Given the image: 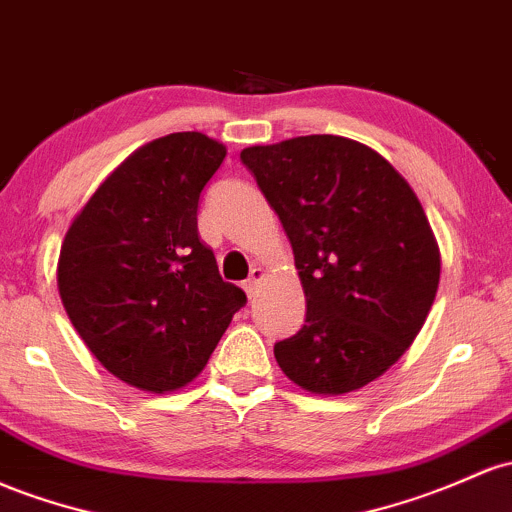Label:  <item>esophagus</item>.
I'll list each match as a JSON object with an SVG mask.
<instances>
[{
  "label": "esophagus",
  "mask_w": 512,
  "mask_h": 512,
  "mask_svg": "<svg viewBox=\"0 0 512 512\" xmlns=\"http://www.w3.org/2000/svg\"><path fill=\"white\" fill-rule=\"evenodd\" d=\"M265 279H267L265 269H262V267H252L250 279H247V282H245V291H247V296H250V299H255L257 291H260V286H262V282H265Z\"/></svg>",
  "instance_id": "1"
}]
</instances>
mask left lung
I'll list each match as a JSON object with an SVG mask.
<instances>
[{"label":"left lung","mask_w":512,"mask_h":512,"mask_svg":"<svg viewBox=\"0 0 512 512\" xmlns=\"http://www.w3.org/2000/svg\"><path fill=\"white\" fill-rule=\"evenodd\" d=\"M294 247L306 323L274 345L303 391L340 396L389 372L425 325L440 247L411 184L369 145L299 136L240 153Z\"/></svg>","instance_id":"obj_1"}]
</instances>
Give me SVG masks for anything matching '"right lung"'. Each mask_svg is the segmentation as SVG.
Segmentation results:
<instances>
[{"instance_id":"1","label":"right lung","mask_w":512,"mask_h":512,"mask_svg":"<svg viewBox=\"0 0 512 512\" xmlns=\"http://www.w3.org/2000/svg\"><path fill=\"white\" fill-rule=\"evenodd\" d=\"M223 157L199 131L150 140L99 184L60 247L67 318L101 367L140 391L194 381L245 303L196 228Z\"/></svg>"}]
</instances>
